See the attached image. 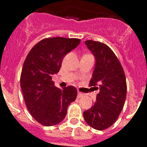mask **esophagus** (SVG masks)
Wrapping results in <instances>:
<instances>
[{"mask_svg":"<svg viewBox=\"0 0 147 147\" xmlns=\"http://www.w3.org/2000/svg\"><path fill=\"white\" fill-rule=\"evenodd\" d=\"M83 96H84V94H83V93H82V92H78V98H82Z\"/></svg>","mask_w":147,"mask_h":147,"instance_id":"esophagus-1","label":"esophagus"}]
</instances>
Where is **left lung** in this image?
<instances>
[{"mask_svg":"<svg viewBox=\"0 0 147 147\" xmlns=\"http://www.w3.org/2000/svg\"><path fill=\"white\" fill-rule=\"evenodd\" d=\"M85 43L96 59L89 86L100 92L96 101L83 113V117L90 127L103 130L114 124L123 109L127 96L125 74L109 47L93 40H86Z\"/></svg>","mask_w":147,"mask_h":147,"instance_id":"obj_1","label":"left lung"}]
</instances>
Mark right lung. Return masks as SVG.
Wrapping results in <instances>:
<instances>
[{
    "instance_id": "right-lung-1",
    "label": "right lung",
    "mask_w": 147,
    "mask_h": 147,
    "mask_svg": "<svg viewBox=\"0 0 147 147\" xmlns=\"http://www.w3.org/2000/svg\"><path fill=\"white\" fill-rule=\"evenodd\" d=\"M76 38L49 37L40 40L24 61L20 87L27 109L43 126H53L65 117L69 104L76 99L74 86L55 87L52 76L59 71L63 58L80 43Z\"/></svg>"
}]
</instances>
